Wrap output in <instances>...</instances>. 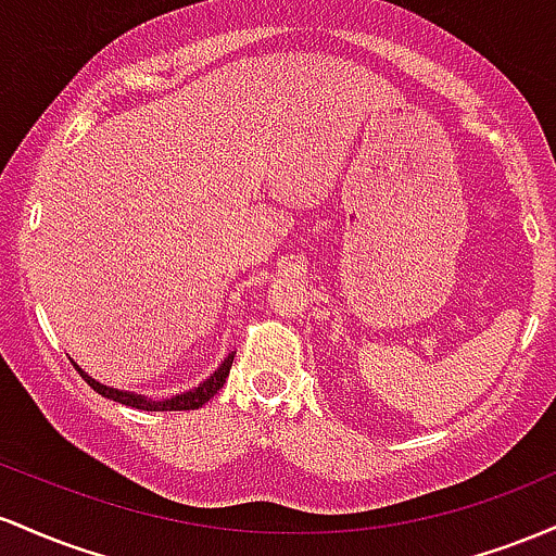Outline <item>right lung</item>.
Returning a JSON list of instances; mask_svg holds the SVG:
<instances>
[{
	"label": "right lung",
	"mask_w": 556,
	"mask_h": 556,
	"mask_svg": "<svg viewBox=\"0 0 556 556\" xmlns=\"http://www.w3.org/2000/svg\"><path fill=\"white\" fill-rule=\"evenodd\" d=\"M233 354L236 352H230L228 357L220 362V367H217L215 372H210V376L204 378L199 386H194V389L180 391V394L167 396V399H152V396H143V394H134V391L112 389V386L99 383V380L91 378L89 372L80 370L76 362H73V365L78 367L80 378H84L86 383L97 391V394L108 396V399H112V402H121V404H126V407H136V409H147V413H180V409H199L204 402H210V399L223 389V383H226V378L230 372V365H233Z\"/></svg>",
	"instance_id": "add662e5"
}]
</instances>
